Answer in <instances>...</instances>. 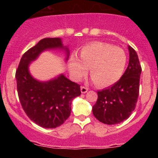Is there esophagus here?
Wrapping results in <instances>:
<instances>
[{
  "instance_id": "esophagus-1",
  "label": "esophagus",
  "mask_w": 158,
  "mask_h": 158,
  "mask_svg": "<svg viewBox=\"0 0 158 158\" xmlns=\"http://www.w3.org/2000/svg\"><path fill=\"white\" fill-rule=\"evenodd\" d=\"M88 90H89V89H88V88L84 87V86H81V93H87Z\"/></svg>"
}]
</instances>
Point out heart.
<instances>
[{"label":"heart","mask_w":158,"mask_h":158,"mask_svg":"<svg viewBox=\"0 0 158 158\" xmlns=\"http://www.w3.org/2000/svg\"><path fill=\"white\" fill-rule=\"evenodd\" d=\"M127 62L123 49L107 43H89L82 47L80 60L71 57L69 70L73 80L80 81L87 73L99 87H107L116 83L123 74Z\"/></svg>","instance_id":"1"}]
</instances>
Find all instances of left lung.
<instances>
[{"label":"left lung","instance_id":"obj_1","mask_svg":"<svg viewBox=\"0 0 158 158\" xmlns=\"http://www.w3.org/2000/svg\"><path fill=\"white\" fill-rule=\"evenodd\" d=\"M128 50L129 64L123 75L111 87L97 92L98 99L93 107L94 116L107 125L128 118L136 107L142 68L136 51L130 46Z\"/></svg>","mask_w":158,"mask_h":158}]
</instances>
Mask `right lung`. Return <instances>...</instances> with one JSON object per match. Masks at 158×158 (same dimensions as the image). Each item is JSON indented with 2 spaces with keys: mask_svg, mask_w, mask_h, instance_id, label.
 Segmentation results:
<instances>
[{
  "mask_svg": "<svg viewBox=\"0 0 158 158\" xmlns=\"http://www.w3.org/2000/svg\"><path fill=\"white\" fill-rule=\"evenodd\" d=\"M65 51V61L69 51L60 38H45L29 49L22 56L16 72L19 101L31 120L44 128H56L69 118L73 100L81 95L80 85L71 81L64 74L47 81L36 80L29 71V65L48 50Z\"/></svg>",
  "mask_w": 158,
  "mask_h": 158,
  "instance_id": "obj_1",
  "label": "right lung"
}]
</instances>
